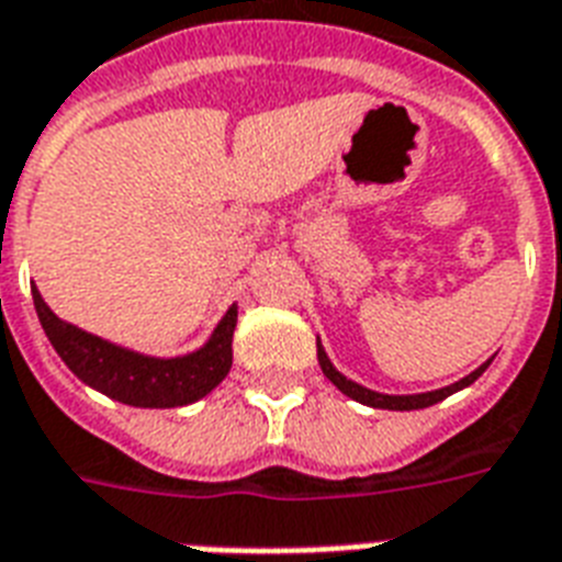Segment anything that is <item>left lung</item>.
Returning <instances> with one entry per match:
<instances>
[{
  "label": "left lung",
  "instance_id": "obj_1",
  "mask_svg": "<svg viewBox=\"0 0 562 562\" xmlns=\"http://www.w3.org/2000/svg\"><path fill=\"white\" fill-rule=\"evenodd\" d=\"M317 361H321V370H324V375L329 379V382L338 387L341 393H347L350 400L361 402V405H370V408H387V411H414V408H428V405H435V402L446 400V396H452L454 391H461V387H467V384H472L475 379H479L484 370L490 368L487 364H481L479 370H472L470 375H463L461 382L449 384V387H440V391H428V393H414V396H387V393H375V391H368V387H361V384L350 382L347 375H341L338 370L333 368V361L326 359L324 347L317 344Z\"/></svg>",
  "mask_w": 562,
  "mask_h": 562
}]
</instances>
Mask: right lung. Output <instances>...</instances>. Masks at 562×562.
<instances>
[{
    "label": "right lung",
    "instance_id": "obj_1",
    "mask_svg": "<svg viewBox=\"0 0 562 562\" xmlns=\"http://www.w3.org/2000/svg\"><path fill=\"white\" fill-rule=\"evenodd\" d=\"M34 308L48 341L81 382L108 393L110 400L136 405V408H178L198 402L229 373L233 364V329L236 306L229 308L206 347L183 359H148L139 352L122 350L78 326L64 324L46 306L37 289H31Z\"/></svg>",
    "mask_w": 562,
    "mask_h": 562
}]
</instances>
